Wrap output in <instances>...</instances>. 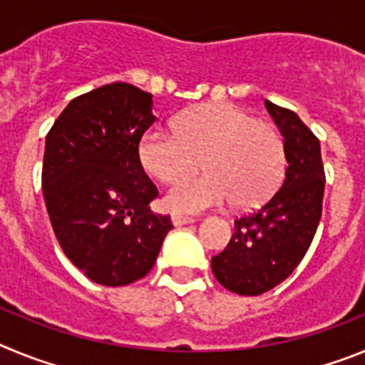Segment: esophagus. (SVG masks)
Masks as SVG:
<instances>
[{
  "instance_id": "esophagus-1",
  "label": "esophagus",
  "mask_w": 365,
  "mask_h": 365,
  "mask_svg": "<svg viewBox=\"0 0 365 365\" xmlns=\"http://www.w3.org/2000/svg\"><path fill=\"white\" fill-rule=\"evenodd\" d=\"M172 222L175 227H182V225H190V222H195V217H188V215H180V214H173L172 215Z\"/></svg>"
}]
</instances>
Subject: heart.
Returning a JSON list of instances; mask_svg holds the SVG:
<instances>
[{
    "label": "heart",
    "mask_w": 365,
    "mask_h": 365,
    "mask_svg": "<svg viewBox=\"0 0 365 365\" xmlns=\"http://www.w3.org/2000/svg\"><path fill=\"white\" fill-rule=\"evenodd\" d=\"M144 170L160 182H177L199 170L205 175L173 186L166 205L195 214L234 199L240 208H254L278 188L285 151L272 125L254 120L230 104H206L186 111L175 131L151 128L138 144Z\"/></svg>",
    "instance_id": "b5f03b06"
}]
</instances>
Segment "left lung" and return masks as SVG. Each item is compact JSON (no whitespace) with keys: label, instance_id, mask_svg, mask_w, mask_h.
Wrapping results in <instances>:
<instances>
[{"label":"left lung","instance_id":"obj_1","mask_svg":"<svg viewBox=\"0 0 365 365\" xmlns=\"http://www.w3.org/2000/svg\"><path fill=\"white\" fill-rule=\"evenodd\" d=\"M265 108L283 135L285 177L259 210L235 219L230 243L212 257L217 282L241 296L263 294L291 276L311 247L324 201L318 137L291 109L269 100Z\"/></svg>","mask_w":365,"mask_h":365}]
</instances>
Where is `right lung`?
<instances>
[{"instance_id": "right-lung-1", "label": "right lung", "mask_w": 365, "mask_h": 365, "mask_svg": "<svg viewBox=\"0 0 365 365\" xmlns=\"http://www.w3.org/2000/svg\"><path fill=\"white\" fill-rule=\"evenodd\" d=\"M153 96L115 82L69 102L45 138L41 188L63 254L87 278L120 287L144 278L170 215L151 212L159 190L138 144L157 118Z\"/></svg>"}]
</instances>
